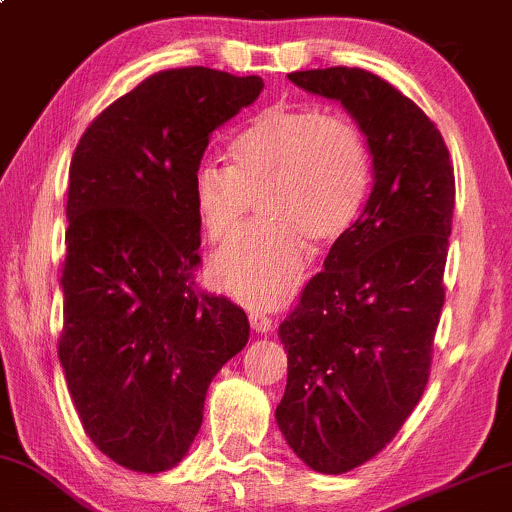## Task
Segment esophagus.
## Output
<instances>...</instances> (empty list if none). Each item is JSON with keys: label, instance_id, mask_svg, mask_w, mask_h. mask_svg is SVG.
I'll use <instances>...</instances> for the list:
<instances>
[{"label": "esophagus", "instance_id": "obj_1", "mask_svg": "<svg viewBox=\"0 0 512 512\" xmlns=\"http://www.w3.org/2000/svg\"><path fill=\"white\" fill-rule=\"evenodd\" d=\"M249 320H251V327H254L256 332H261V334L273 332V318H270L268 313L251 311V313H249Z\"/></svg>", "mask_w": 512, "mask_h": 512}]
</instances>
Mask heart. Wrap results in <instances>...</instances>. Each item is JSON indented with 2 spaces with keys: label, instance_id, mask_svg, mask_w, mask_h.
I'll list each match as a JSON object with an SVG mask.
<instances>
[{
  "label": "heart",
  "instance_id": "1",
  "mask_svg": "<svg viewBox=\"0 0 512 512\" xmlns=\"http://www.w3.org/2000/svg\"><path fill=\"white\" fill-rule=\"evenodd\" d=\"M230 168L199 163L194 211L208 242L225 244L261 199L268 223L251 227L213 258L216 285L251 308H275L299 285L311 242L334 244L361 216L370 154L361 130L315 106H268L227 147Z\"/></svg>",
  "mask_w": 512,
  "mask_h": 512
}]
</instances>
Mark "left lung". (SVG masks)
Masks as SVG:
<instances>
[{
	"instance_id": "left-lung-1",
	"label": "left lung",
	"mask_w": 512,
	"mask_h": 512,
	"mask_svg": "<svg viewBox=\"0 0 512 512\" xmlns=\"http://www.w3.org/2000/svg\"><path fill=\"white\" fill-rule=\"evenodd\" d=\"M287 78L342 104L372 156L363 213L280 325L277 427L308 468L342 475L396 437L425 391L456 180L437 125L387 80L344 66Z\"/></svg>"
}]
</instances>
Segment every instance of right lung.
Listing matches in <instances>:
<instances>
[{"mask_svg": "<svg viewBox=\"0 0 512 512\" xmlns=\"http://www.w3.org/2000/svg\"><path fill=\"white\" fill-rule=\"evenodd\" d=\"M261 90L258 75L161 71L75 147L59 361L87 437L128 470L154 475L187 456L208 384L249 342L242 308L194 287L192 178L211 132Z\"/></svg>", "mask_w": 512, "mask_h": 512, "instance_id": "1", "label": "right lung"}]
</instances>
